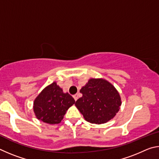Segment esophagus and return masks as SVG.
I'll list each match as a JSON object with an SVG mask.
<instances>
[{
  "instance_id": "34e87169",
  "label": "esophagus",
  "mask_w": 159,
  "mask_h": 159,
  "mask_svg": "<svg viewBox=\"0 0 159 159\" xmlns=\"http://www.w3.org/2000/svg\"><path fill=\"white\" fill-rule=\"evenodd\" d=\"M73 97H74V98L75 99V101H76L78 98H79V95H78V94H76V95H74Z\"/></svg>"
}]
</instances>
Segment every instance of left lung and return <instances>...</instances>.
Segmentation results:
<instances>
[{
	"label": "left lung",
	"instance_id": "1",
	"mask_svg": "<svg viewBox=\"0 0 159 159\" xmlns=\"http://www.w3.org/2000/svg\"><path fill=\"white\" fill-rule=\"evenodd\" d=\"M83 96L75 105L85 120L102 124L112 119L119 111L121 99L118 90L108 80L90 79L80 90Z\"/></svg>",
	"mask_w": 159,
	"mask_h": 159
}]
</instances>
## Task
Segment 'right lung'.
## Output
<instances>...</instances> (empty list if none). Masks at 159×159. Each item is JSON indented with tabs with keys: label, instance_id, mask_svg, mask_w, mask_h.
Wrapping results in <instances>:
<instances>
[{
	"label": "right lung",
	"instance_id": "add662e5",
	"mask_svg": "<svg viewBox=\"0 0 159 159\" xmlns=\"http://www.w3.org/2000/svg\"><path fill=\"white\" fill-rule=\"evenodd\" d=\"M75 104L68 93H64L55 81L45 87L34 102V111L38 119L48 124H58L69 107Z\"/></svg>",
	"mask_w": 159,
	"mask_h": 159
}]
</instances>
